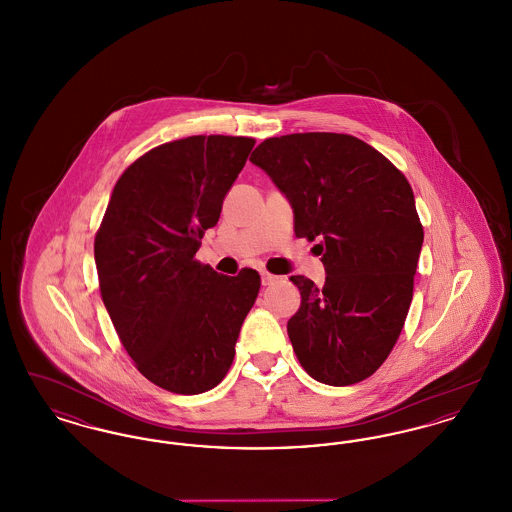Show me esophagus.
Instances as JSON below:
<instances>
[{"label":"esophagus","instance_id":"1","mask_svg":"<svg viewBox=\"0 0 512 512\" xmlns=\"http://www.w3.org/2000/svg\"><path fill=\"white\" fill-rule=\"evenodd\" d=\"M263 286H270V284H274L276 282V276L274 274H270V272H263Z\"/></svg>","mask_w":512,"mask_h":512}]
</instances>
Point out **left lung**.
Here are the masks:
<instances>
[{"mask_svg":"<svg viewBox=\"0 0 512 512\" xmlns=\"http://www.w3.org/2000/svg\"><path fill=\"white\" fill-rule=\"evenodd\" d=\"M249 161L290 197L297 238L320 240L326 280L297 274L288 336L301 366L328 386L372 376L399 338L424 240L405 174L363 140L336 132L267 138Z\"/></svg>","mask_w":512,"mask_h":512,"instance_id":"8db88e82","label":"left lung"}]
</instances>
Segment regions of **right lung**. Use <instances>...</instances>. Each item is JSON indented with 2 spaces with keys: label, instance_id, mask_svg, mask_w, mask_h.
I'll return each mask as SVG.
<instances>
[{
  "label": "right lung",
  "instance_id": "1",
  "mask_svg": "<svg viewBox=\"0 0 512 512\" xmlns=\"http://www.w3.org/2000/svg\"><path fill=\"white\" fill-rule=\"evenodd\" d=\"M253 138L190 136L153 147L115 184L94 240L99 292L149 382L195 395L219 386L261 276H224L195 259Z\"/></svg>",
  "mask_w": 512,
  "mask_h": 512
}]
</instances>
